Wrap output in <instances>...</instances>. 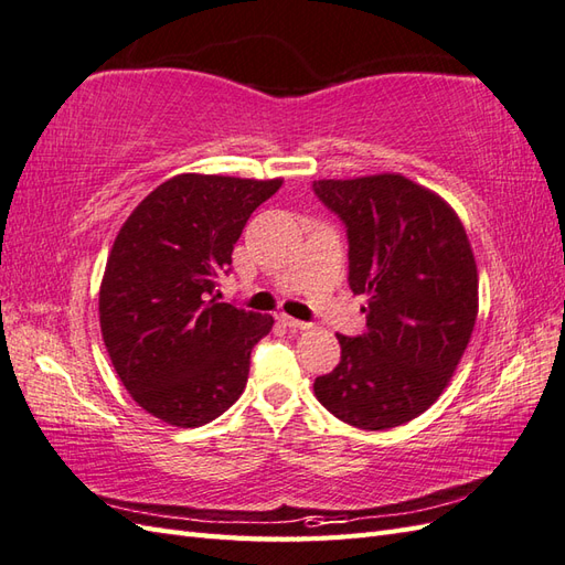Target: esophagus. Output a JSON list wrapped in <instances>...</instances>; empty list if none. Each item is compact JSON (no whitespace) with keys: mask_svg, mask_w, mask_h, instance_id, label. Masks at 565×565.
<instances>
[{"mask_svg":"<svg viewBox=\"0 0 565 565\" xmlns=\"http://www.w3.org/2000/svg\"><path fill=\"white\" fill-rule=\"evenodd\" d=\"M277 320H279L284 327H291V330H308V327H310V322L296 320V318H291V315H286V312H279Z\"/></svg>","mask_w":565,"mask_h":565,"instance_id":"34e87169","label":"esophagus"}]
</instances>
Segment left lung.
<instances>
[{"label":"left lung","mask_w":565,"mask_h":565,"mask_svg":"<svg viewBox=\"0 0 565 565\" xmlns=\"http://www.w3.org/2000/svg\"><path fill=\"white\" fill-rule=\"evenodd\" d=\"M312 190L347 223L349 286L365 296V332L337 334L342 361L315 377V397L349 426H402L443 395L475 332L467 231L440 194L399 173L315 180Z\"/></svg>","instance_id":"obj_1"}]
</instances>
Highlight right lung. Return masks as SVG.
Listing matches in <instances>:
<instances>
[{
  "mask_svg": "<svg viewBox=\"0 0 565 565\" xmlns=\"http://www.w3.org/2000/svg\"><path fill=\"white\" fill-rule=\"evenodd\" d=\"M281 182L182 173L115 235L98 294L103 344L132 399L170 426H204L243 395L274 318L218 303L214 288L247 218Z\"/></svg>",
  "mask_w": 565,
  "mask_h": 565,
  "instance_id": "right-lung-1",
  "label": "right lung"
}]
</instances>
